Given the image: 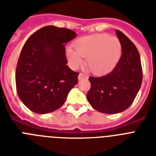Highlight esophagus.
Returning <instances> with one entry per match:
<instances>
[{
  "mask_svg": "<svg viewBox=\"0 0 156 156\" xmlns=\"http://www.w3.org/2000/svg\"><path fill=\"white\" fill-rule=\"evenodd\" d=\"M87 76L85 75L84 74H82V73H80L79 75H78V80H82V79H84V78H87Z\"/></svg>",
  "mask_w": 156,
  "mask_h": 156,
  "instance_id": "1",
  "label": "esophagus"
}]
</instances>
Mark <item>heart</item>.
<instances>
[{
  "label": "heart",
  "instance_id": "1",
  "mask_svg": "<svg viewBox=\"0 0 156 156\" xmlns=\"http://www.w3.org/2000/svg\"><path fill=\"white\" fill-rule=\"evenodd\" d=\"M74 49L67 50V57L73 67L82 63L87 58V65L94 73H104L113 68L122 54L121 42L116 37L106 34L82 37L75 41Z\"/></svg>",
  "mask_w": 156,
  "mask_h": 156
}]
</instances>
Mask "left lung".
<instances>
[{
    "instance_id": "8db88e82",
    "label": "left lung",
    "mask_w": 156,
    "mask_h": 156,
    "mask_svg": "<svg viewBox=\"0 0 156 156\" xmlns=\"http://www.w3.org/2000/svg\"><path fill=\"white\" fill-rule=\"evenodd\" d=\"M116 34L122 46V55L117 65L107 74L90 77V89L87 99L96 111L117 114L125 111L134 102L141 87V59L134 43L121 31Z\"/></svg>"
}]
</instances>
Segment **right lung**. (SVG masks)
Returning <instances> with one entry per match:
<instances>
[{"mask_svg": "<svg viewBox=\"0 0 156 156\" xmlns=\"http://www.w3.org/2000/svg\"><path fill=\"white\" fill-rule=\"evenodd\" d=\"M77 36L66 28L48 25L31 35L18 58L16 92L30 111L47 114L60 108L78 83V72L66 66V43Z\"/></svg>", "mask_w": 156, "mask_h": 156, "instance_id": "obj_1", "label": "right lung"}]
</instances>
